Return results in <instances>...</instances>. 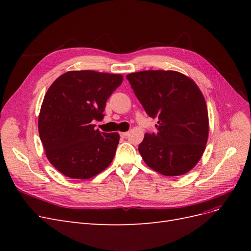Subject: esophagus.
I'll return each mask as SVG.
<instances>
[{
  "mask_svg": "<svg viewBox=\"0 0 251 251\" xmlns=\"http://www.w3.org/2000/svg\"><path fill=\"white\" fill-rule=\"evenodd\" d=\"M127 135H128V132H121L120 133V136L123 138H126V137H127Z\"/></svg>",
  "mask_w": 251,
  "mask_h": 251,
  "instance_id": "esophagus-1",
  "label": "esophagus"
}]
</instances>
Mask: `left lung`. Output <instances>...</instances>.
<instances>
[{"label": "left lung", "mask_w": 251, "mask_h": 251, "mask_svg": "<svg viewBox=\"0 0 251 251\" xmlns=\"http://www.w3.org/2000/svg\"><path fill=\"white\" fill-rule=\"evenodd\" d=\"M157 133L144 135L138 151L149 168L168 177L194 169L209 132L205 98L197 83L178 71L149 70L126 75Z\"/></svg>", "instance_id": "8db88e82"}]
</instances>
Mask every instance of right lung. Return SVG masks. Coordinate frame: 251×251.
Segmentation results:
<instances>
[{"mask_svg":"<svg viewBox=\"0 0 251 251\" xmlns=\"http://www.w3.org/2000/svg\"><path fill=\"white\" fill-rule=\"evenodd\" d=\"M121 74L68 71L48 89L39 115V133L49 162L66 177L90 179L113 161L118 133L95 130Z\"/></svg>","mask_w":251,"mask_h":251,"instance_id":"add662e5","label":"right lung"}]
</instances>
